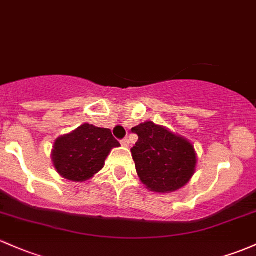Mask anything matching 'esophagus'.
<instances>
[{
    "label": "esophagus",
    "mask_w": 256,
    "mask_h": 256,
    "mask_svg": "<svg viewBox=\"0 0 256 256\" xmlns=\"http://www.w3.org/2000/svg\"><path fill=\"white\" fill-rule=\"evenodd\" d=\"M120 144H122L123 148H128L129 146V140L128 139H123L122 142H120Z\"/></svg>",
    "instance_id": "esophagus-1"
}]
</instances>
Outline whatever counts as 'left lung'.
I'll return each instance as SVG.
<instances>
[{
  "instance_id": "left-lung-1",
  "label": "left lung",
  "mask_w": 256,
  "mask_h": 256,
  "mask_svg": "<svg viewBox=\"0 0 256 256\" xmlns=\"http://www.w3.org/2000/svg\"><path fill=\"white\" fill-rule=\"evenodd\" d=\"M138 136L132 156L142 183L151 192H176L190 180L196 166L194 146L183 136L152 122L132 128Z\"/></svg>"
}]
</instances>
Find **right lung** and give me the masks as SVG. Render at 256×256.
I'll list each match as a JSON object with an SVG mask.
<instances>
[{"mask_svg":"<svg viewBox=\"0 0 256 256\" xmlns=\"http://www.w3.org/2000/svg\"><path fill=\"white\" fill-rule=\"evenodd\" d=\"M120 145L110 129L85 123L56 139L52 162L63 178L84 182L102 168L111 150Z\"/></svg>","mask_w":256,"mask_h":256,"instance_id":"1","label":"right lung"}]
</instances>
